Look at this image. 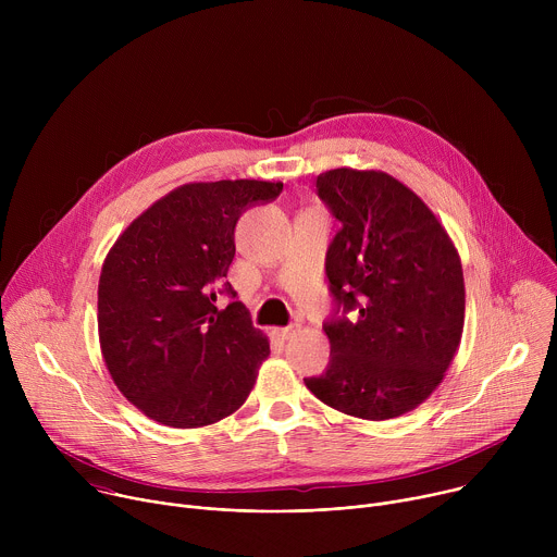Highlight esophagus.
<instances>
[{
    "instance_id": "esophagus-1",
    "label": "esophagus",
    "mask_w": 557,
    "mask_h": 557,
    "mask_svg": "<svg viewBox=\"0 0 557 557\" xmlns=\"http://www.w3.org/2000/svg\"><path fill=\"white\" fill-rule=\"evenodd\" d=\"M295 333H297V326H284V329H277V331H275V335H277L282 342L290 339Z\"/></svg>"
}]
</instances>
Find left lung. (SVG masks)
<instances>
[{
	"mask_svg": "<svg viewBox=\"0 0 557 557\" xmlns=\"http://www.w3.org/2000/svg\"><path fill=\"white\" fill-rule=\"evenodd\" d=\"M317 194L342 228L326 253L331 361L304 383L344 414L401 417L436 389L458 350V251L428 205L389 174L331 170L317 176Z\"/></svg>",
	"mask_w": 557,
	"mask_h": 557,
	"instance_id": "obj_1",
	"label": "left lung"
}]
</instances>
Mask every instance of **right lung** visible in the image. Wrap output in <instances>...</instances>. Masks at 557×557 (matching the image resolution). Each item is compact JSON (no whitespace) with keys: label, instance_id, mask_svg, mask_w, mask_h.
Segmentation results:
<instances>
[{"label":"right lung","instance_id":"obj_1","mask_svg":"<svg viewBox=\"0 0 557 557\" xmlns=\"http://www.w3.org/2000/svg\"><path fill=\"white\" fill-rule=\"evenodd\" d=\"M282 183H189L143 211L110 249L99 280L106 366L145 417L170 428L211 425L240 408L269 339L224 280L235 224ZM232 301L218 309L216 295Z\"/></svg>","mask_w":557,"mask_h":557}]
</instances>
